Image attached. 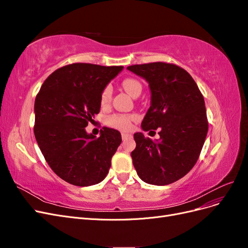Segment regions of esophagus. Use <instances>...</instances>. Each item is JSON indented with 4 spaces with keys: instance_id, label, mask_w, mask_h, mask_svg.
<instances>
[{
    "instance_id": "obj_1",
    "label": "esophagus",
    "mask_w": 248,
    "mask_h": 248,
    "mask_svg": "<svg viewBox=\"0 0 248 248\" xmlns=\"http://www.w3.org/2000/svg\"><path fill=\"white\" fill-rule=\"evenodd\" d=\"M131 136H130V134H128V133H122V139H123V140H127V139H128V138H130Z\"/></svg>"
}]
</instances>
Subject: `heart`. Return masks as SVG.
<instances>
[{"instance_id":"b5f03b06","label":"heart","mask_w":248,"mask_h":248,"mask_svg":"<svg viewBox=\"0 0 248 248\" xmlns=\"http://www.w3.org/2000/svg\"><path fill=\"white\" fill-rule=\"evenodd\" d=\"M122 87L133 97L141 92V84L133 78H125L122 81ZM111 88L109 86L104 87L100 94V104L102 107L108 106L111 99ZM138 119L139 117L136 114H114L106 119V124L111 128L128 131L131 128L132 123Z\"/></svg>"}]
</instances>
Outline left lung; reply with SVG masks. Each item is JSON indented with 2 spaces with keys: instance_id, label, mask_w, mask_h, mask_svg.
I'll return each mask as SVG.
<instances>
[{
  "instance_id": "obj_1",
  "label": "left lung",
  "mask_w": 248,
  "mask_h": 248,
  "mask_svg": "<svg viewBox=\"0 0 248 248\" xmlns=\"http://www.w3.org/2000/svg\"><path fill=\"white\" fill-rule=\"evenodd\" d=\"M127 69L144 78L151 90V107L141 122L145 131L159 129L153 141L134 133L133 166L142 181L168 185L184 177L197 163L208 132L204 96L181 67L154 62Z\"/></svg>"
}]
</instances>
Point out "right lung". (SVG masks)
Returning a JSON list of instances; mask_svg holds the SVG:
<instances>
[{
    "label": "right lung",
    "mask_w": 248,
    "mask_h": 248,
    "mask_svg": "<svg viewBox=\"0 0 248 248\" xmlns=\"http://www.w3.org/2000/svg\"><path fill=\"white\" fill-rule=\"evenodd\" d=\"M123 66L73 63L44 80L35 99L34 133L50 169L76 186L101 182L122 141L104 127L96 139L85 127L100 111V94Z\"/></svg>",
    "instance_id": "obj_1"
}]
</instances>
